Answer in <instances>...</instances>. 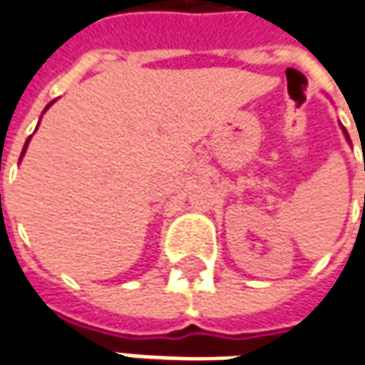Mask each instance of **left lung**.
<instances>
[{"label": "left lung", "mask_w": 365, "mask_h": 365, "mask_svg": "<svg viewBox=\"0 0 365 365\" xmlns=\"http://www.w3.org/2000/svg\"><path fill=\"white\" fill-rule=\"evenodd\" d=\"M339 128H341V131H344V135H346V140H348V143H351V140H349V135H348V131H346V128H344L341 123H339Z\"/></svg>", "instance_id": "obj_1"}]
</instances>
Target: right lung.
<instances>
[{
  "mask_svg": "<svg viewBox=\"0 0 365 365\" xmlns=\"http://www.w3.org/2000/svg\"><path fill=\"white\" fill-rule=\"evenodd\" d=\"M51 106H53V101H51V103H47V108H46V110H43V111L49 110V108H51ZM29 140H31V138H27L26 145H24V151H21V158H24V153H26V150H27V143H29ZM21 158H19V162H21Z\"/></svg>",
  "mask_w": 365,
  "mask_h": 365,
  "instance_id": "1",
  "label": "right lung"
}]
</instances>
